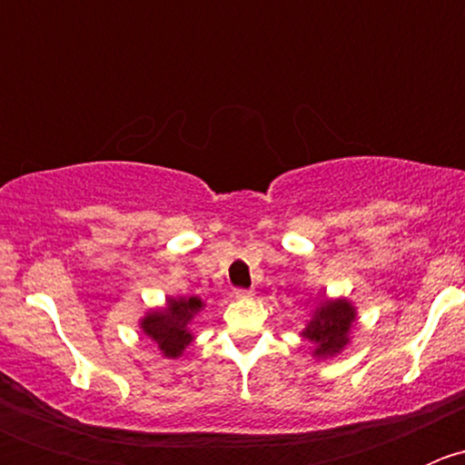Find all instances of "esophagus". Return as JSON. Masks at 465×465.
<instances>
[{"label": "esophagus", "mask_w": 465, "mask_h": 465, "mask_svg": "<svg viewBox=\"0 0 465 465\" xmlns=\"http://www.w3.org/2000/svg\"><path fill=\"white\" fill-rule=\"evenodd\" d=\"M236 299H252L254 297V290H236Z\"/></svg>", "instance_id": "34e87169"}]
</instances>
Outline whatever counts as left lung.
I'll return each instance as SVG.
<instances>
[{
  "mask_svg": "<svg viewBox=\"0 0 465 465\" xmlns=\"http://www.w3.org/2000/svg\"><path fill=\"white\" fill-rule=\"evenodd\" d=\"M355 320H358V311L349 299L323 297L312 311V317L308 320L302 335L315 346L312 349L315 358H335L349 346Z\"/></svg>",
  "mask_w": 465,
  "mask_h": 465,
  "instance_id": "left-lung-1",
  "label": "left lung"
}]
</instances>
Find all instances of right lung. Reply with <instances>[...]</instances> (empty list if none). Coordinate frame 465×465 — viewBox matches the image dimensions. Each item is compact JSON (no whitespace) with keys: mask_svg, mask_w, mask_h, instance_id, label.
Here are the masks:
<instances>
[{"mask_svg":"<svg viewBox=\"0 0 465 465\" xmlns=\"http://www.w3.org/2000/svg\"><path fill=\"white\" fill-rule=\"evenodd\" d=\"M204 302L198 297H166V306L148 311L139 320V328L157 344L163 358L177 360L193 341L191 322L203 312Z\"/></svg>","mask_w":465,"mask_h":465,"instance_id":"add662e5","label":"right lung"}]
</instances>
